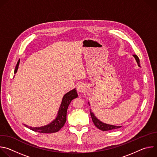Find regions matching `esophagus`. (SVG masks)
<instances>
[{"instance_id": "1", "label": "esophagus", "mask_w": 157, "mask_h": 157, "mask_svg": "<svg viewBox=\"0 0 157 157\" xmlns=\"http://www.w3.org/2000/svg\"><path fill=\"white\" fill-rule=\"evenodd\" d=\"M77 90L79 93H82L84 91V86H82L81 84L78 85V87H77Z\"/></svg>"}]
</instances>
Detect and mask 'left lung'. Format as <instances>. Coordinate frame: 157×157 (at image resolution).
<instances>
[{"instance_id": "8db88e82", "label": "left lung", "mask_w": 157, "mask_h": 157, "mask_svg": "<svg viewBox=\"0 0 157 157\" xmlns=\"http://www.w3.org/2000/svg\"><path fill=\"white\" fill-rule=\"evenodd\" d=\"M133 57L135 58L137 64H138V66L139 67H140V60H139V57L137 56V55H133ZM89 105V102H88ZM91 110V109H90ZM91 111V110H90ZM91 113V118H92V120H93V122L94 123V124L95 125V126L98 128L99 130H102V131H107V130H114V129H117V128H121L122 126H116V125H110V124H105V123H103L102 122L100 121L99 119H98L96 118V117L94 116V114L92 113V112L91 111L90 112Z\"/></svg>"}]
</instances>
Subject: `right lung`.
<instances>
[{"mask_svg": "<svg viewBox=\"0 0 157 157\" xmlns=\"http://www.w3.org/2000/svg\"><path fill=\"white\" fill-rule=\"evenodd\" d=\"M19 63H20V60L18 61L17 65L15 66V69L14 71L15 74L17 71L18 66H19ZM77 97H78V94L75 89H73V90L65 94L63 98L62 102L59 107L57 116L56 119L53 120L52 122H51L50 124L43 127H29L25 124H24V125L26 127L35 132H38L43 133H54L59 131L64 126L66 121V114H67L66 113H67V109H68V105H70L71 101L73 99L76 98Z\"/></svg>", "mask_w": 157, "mask_h": 157, "instance_id": "add662e5", "label": "right lung"}]
</instances>
